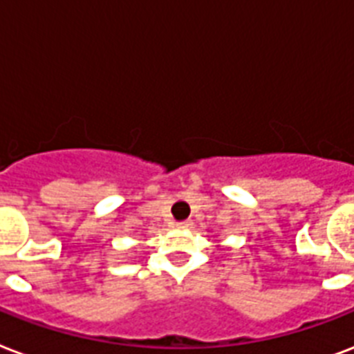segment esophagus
<instances>
[{"label":"esophagus","mask_w":354,"mask_h":354,"mask_svg":"<svg viewBox=\"0 0 354 354\" xmlns=\"http://www.w3.org/2000/svg\"><path fill=\"white\" fill-rule=\"evenodd\" d=\"M175 227H177V229H188V227H192V221L190 220L179 221V223H175Z\"/></svg>","instance_id":"1"}]
</instances>
